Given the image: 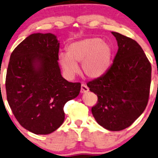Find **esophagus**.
<instances>
[{
  "label": "esophagus",
  "instance_id": "1",
  "mask_svg": "<svg viewBox=\"0 0 158 158\" xmlns=\"http://www.w3.org/2000/svg\"><path fill=\"white\" fill-rule=\"evenodd\" d=\"M89 91V87H87L85 84L82 83L81 86V93H85V92H87Z\"/></svg>",
  "mask_w": 158,
  "mask_h": 158
}]
</instances>
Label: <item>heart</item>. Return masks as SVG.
<instances>
[{"label":"heart","instance_id":"b5f03b06","mask_svg":"<svg viewBox=\"0 0 158 158\" xmlns=\"http://www.w3.org/2000/svg\"><path fill=\"white\" fill-rule=\"evenodd\" d=\"M66 50L67 53L58 55V60L68 78H73L79 72L77 63L81 62V70L90 79L104 76L112 64L113 48L99 37H87L73 42Z\"/></svg>","mask_w":158,"mask_h":158}]
</instances>
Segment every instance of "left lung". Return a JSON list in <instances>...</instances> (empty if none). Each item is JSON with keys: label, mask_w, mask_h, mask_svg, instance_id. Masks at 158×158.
I'll list each match as a JSON object with an SVG mask.
<instances>
[{"label": "left lung", "mask_w": 158, "mask_h": 158, "mask_svg": "<svg viewBox=\"0 0 158 158\" xmlns=\"http://www.w3.org/2000/svg\"><path fill=\"white\" fill-rule=\"evenodd\" d=\"M118 50L108 72L89 81L98 96L92 108L96 121L110 131L131 126L148 106L151 84V64L134 40L112 31Z\"/></svg>", "instance_id": "1"}]
</instances>
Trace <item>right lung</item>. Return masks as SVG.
Masks as SVG:
<instances>
[{
  "instance_id": "1",
  "label": "right lung",
  "mask_w": 158,
  "mask_h": 158,
  "mask_svg": "<svg viewBox=\"0 0 158 158\" xmlns=\"http://www.w3.org/2000/svg\"><path fill=\"white\" fill-rule=\"evenodd\" d=\"M60 43L56 35L35 33L10 55L6 77L7 100L22 127L49 134L64 123V107L77 98L79 82H69L58 66Z\"/></svg>"
}]
</instances>
